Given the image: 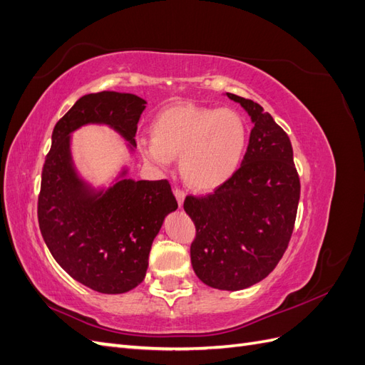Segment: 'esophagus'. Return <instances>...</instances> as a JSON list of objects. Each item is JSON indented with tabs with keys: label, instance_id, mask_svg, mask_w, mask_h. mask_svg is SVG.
Returning a JSON list of instances; mask_svg holds the SVG:
<instances>
[{
	"label": "esophagus",
	"instance_id": "esophagus-1",
	"mask_svg": "<svg viewBox=\"0 0 365 365\" xmlns=\"http://www.w3.org/2000/svg\"><path fill=\"white\" fill-rule=\"evenodd\" d=\"M175 197H176V201H178V205L182 207L184 200H185V192L182 189H178V187H176V189H175Z\"/></svg>",
	"mask_w": 365,
	"mask_h": 365
}]
</instances>
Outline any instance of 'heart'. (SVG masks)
Instances as JSON below:
<instances>
[{
	"instance_id": "1",
	"label": "heart",
	"mask_w": 365,
	"mask_h": 365,
	"mask_svg": "<svg viewBox=\"0 0 365 365\" xmlns=\"http://www.w3.org/2000/svg\"><path fill=\"white\" fill-rule=\"evenodd\" d=\"M247 125L233 109L175 103L155 117L152 140H141L145 157L161 168L181 157L184 180L197 190H215L239 169Z\"/></svg>"
}]
</instances>
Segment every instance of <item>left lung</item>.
Masks as SVG:
<instances>
[{"instance_id": "obj_1", "label": "left lung", "mask_w": 365, "mask_h": 365, "mask_svg": "<svg viewBox=\"0 0 365 365\" xmlns=\"http://www.w3.org/2000/svg\"><path fill=\"white\" fill-rule=\"evenodd\" d=\"M252 121L240 168L204 197L187 196L185 213L196 227L192 267L202 283L240 291L277 267L295 224L300 178L288 134L263 108L227 93Z\"/></svg>"}]
</instances>
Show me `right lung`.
Returning <instances> with one entry per match:
<instances>
[{"mask_svg": "<svg viewBox=\"0 0 365 365\" xmlns=\"http://www.w3.org/2000/svg\"><path fill=\"white\" fill-rule=\"evenodd\" d=\"M145 108V98L129 93L81 97L54 126L43 163L38 200L42 237L63 271L102 294H123L143 282L152 242L178 202L169 181H135L126 176L128 168L108 189H96L76 169L71 134L86 125H105L134 152Z\"/></svg>", "mask_w": 365, "mask_h": 365, "instance_id": "obj_1", "label": "right lung"}]
</instances>
